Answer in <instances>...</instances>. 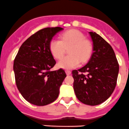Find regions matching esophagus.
<instances>
[{"mask_svg":"<svg viewBox=\"0 0 129 129\" xmlns=\"http://www.w3.org/2000/svg\"><path fill=\"white\" fill-rule=\"evenodd\" d=\"M66 73L67 75H70L71 73V72L70 71H69V70H66Z\"/></svg>","mask_w":129,"mask_h":129,"instance_id":"1","label":"esophagus"}]
</instances>
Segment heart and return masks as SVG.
<instances>
[{
	"label": "heart",
	"mask_w": 129,
	"mask_h": 129,
	"mask_svg": "<svg viewBox=\"0 0 129 129\" xmlns=\"http://www.w3.org/2000/svg\"><path fill=\"white\" fill-rule=\"evenodd\" d=\"M61 40L52 39L49 43L50 51L55 58L59 59L64 53L65 48L70 46L68 53L70 55L63 56L58 63V67L65 70L76 68L83 62L87 61L92 54V45L85 39L81 31L71 29L62 33Z\"/></svg>",
	"instance_id": "b5f03b06"
}]
</instances>
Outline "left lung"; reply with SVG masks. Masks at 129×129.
<instances>
[{
    "label": "left lung",
    "instance_id": "obj_1",
    "mask_svg": "<svg viewBox=\"0 0 129 129\" xmlns=\"http://www.w3.org/2000/svg\"><path fill=\"white\" fill-rule=\"evenodd\" d=\"M88 33L93 43V53L85 66L72 71L73 89L82 103L96 106L113 93L119 68L110 44L95 32Z\"/></svg>",
    "mask_w": 129,
    "mask_h": 129
}]
</instances>
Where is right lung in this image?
I'll return each mask as SVG.
<instances>
[{"mask_svg": "<svg viewBox=\"0 0 129 129\" xmlns=\"http://www.w3.org/2000/svg\"><path fill=\"white\" fill-rule=\"evenodd\" d=\"M63 28L46 27L31 35L20 46L14 61L16 83L29 103L46 106L58 98L66 77L64 70L51 71L56 64L49 49L53 37Z\"/></svg>", "mask_w": 129, "mask_h": 129, "instance_id": "obj_1", "label": "right lung"}]
</instances>
